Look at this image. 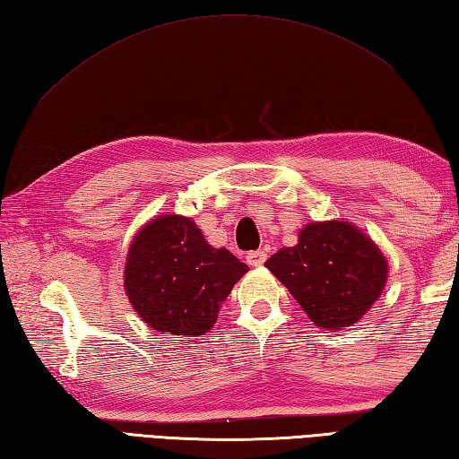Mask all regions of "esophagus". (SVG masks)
Segmentation results:
<instances>
[{
    "label": "esophagus",
    "mask_w": 459,
    "mask_h": 459,
    "mask_svg": "<svg viewBox=\"0 0 459 459\" xmlns=\"http://www.w3.org/2000/svg\"><path fill=\"white\" fill-rule=\"evenodd\" d=\"M247 263L250 266H263L266 263V250H250L247 255Z\"/></svg>",
    "instance_id": "obj_1"
}]
</instances>
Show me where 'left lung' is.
<instances>
[{
    "label": "left lung",
    "instance_id": "obj_1",
    "mask_svg": "<svg viewBox=\"0 0 459 459\" xmlns=\"http://www.w3.org/2000/svg\"><path fill=\"white\" fill-rule=\"evenodd\" d=\"M266 266L314 325L332 330L356 325L388 278L378 247L342 221L307 224L299 245L281 248Z\"/></svg>",
    "mask_w": 459,
    "mask_h": 459
}]
</instances>
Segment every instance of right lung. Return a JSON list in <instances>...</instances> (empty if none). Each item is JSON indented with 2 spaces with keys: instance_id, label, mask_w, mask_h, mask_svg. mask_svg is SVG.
Segmentation results:
<instances>
[{
  "instance_id": "add662e5",
  "label": "right lung",
  "mask_w": 459,
  "mask_h": 459,
  "mask_svg": "<svg viewBox=\"0 0 459 459\" xmlns=\"http://www.w3.org/2000/svg\"><path fill=\"white\" fill-rule=\"evenodd\" d=\"M247 271L227 248H212L191 219L167 214L134 237L125 290L151 328L201 336L217 322L219 307Z\"/></svg>"
}]
</instances>
